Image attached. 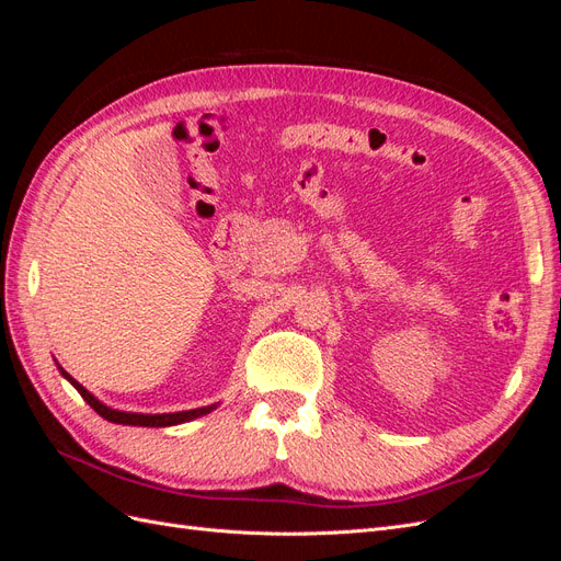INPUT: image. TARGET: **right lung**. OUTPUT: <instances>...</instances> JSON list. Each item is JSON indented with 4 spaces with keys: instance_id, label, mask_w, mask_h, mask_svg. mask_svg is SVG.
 <instances>
[{
    "instance_id": "1",
    "label": "right lung",
    "mask_w": 561,
    "mask_h": 561,
    "mask_svg": "<svg viewBox=\"0 0 561 561\" xmlns=\"http://www.w3.org/2000/svg\"><path fill=\"white\" fill-rule=\"evenodd\" d=\"M58 369H60V375L70 381L77 390H79V396L87 400L93 410L103 416V419H107V421H112V423H124V426H149V428H163V426H178V423H184V421H192V419H198V416H203V414H210L217 404H210V407H198V410H190V412H173V414H138V412H118V410H112V407H107V404H103L100 402L93 393H89L87 388H83L79 381H75L70 375H67V371L58 365Z\"/></svg>"
}]
</instances>
